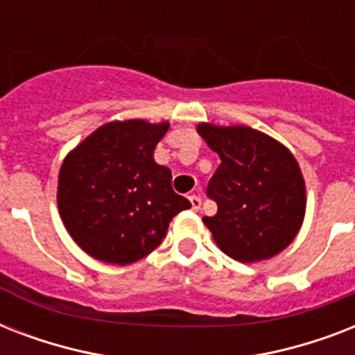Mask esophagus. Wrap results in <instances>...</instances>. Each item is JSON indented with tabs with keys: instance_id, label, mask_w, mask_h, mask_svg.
Returning a JSON list of instances; mask_svg holds the SVG:
<instances>
[{
	"instance_id": "1",
	"label": "esophagus",
	"mask_w": 355,
	"mask_h": 355,
	"mask_svg": "<svg viewBox=\"0 0 355 355\" xmlns=\"http://www.w3.org/2000/svg\"><path fill=\"white\" fill-rule=\"evenodd\" d=\"M189 202H191V210L193 211H199L200 206H202V200L197 195H189Z\"/></svg>"
}]
</instances>
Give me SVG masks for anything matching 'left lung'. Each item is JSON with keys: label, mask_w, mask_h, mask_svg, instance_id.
<instances>
[{"label": "left lung", "mask_w": 355, "mask_h": 355, "mask_svg": "<svg viewBox=\"0 0 355 355\" xmlns=\"http://www.w3.org/2000/svg\"><path fill=\"white\" fill-rule=\"evenodd\" d=\"M197 132L221 158L206 189L217 214L202 217L219 248L241 263L282 252L306 214V184L291 150L245 125L200 123Z\"/></svg>", "instance_id": "left-lung-1"}]
</instances>
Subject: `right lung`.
Here are the masks:
<instances>
[{
    "instance_id": "right-lung-1",
    "label": "right lung",
    "mask_w": 355,
    "mask_h": 355,
    "mask_svg": "<svg viewBox=\"0 0 355 355\" xmlns=\"http://www.w3.org/2000/svg\"><path fill=\"white\" fill-rule=\"evenodd\" d=\"M169 123L110 121L80 141L58 173V214L92 258L128 265L150 254L191 202L173 191L155 147Z\"/></svg>"
}]
</instances>
